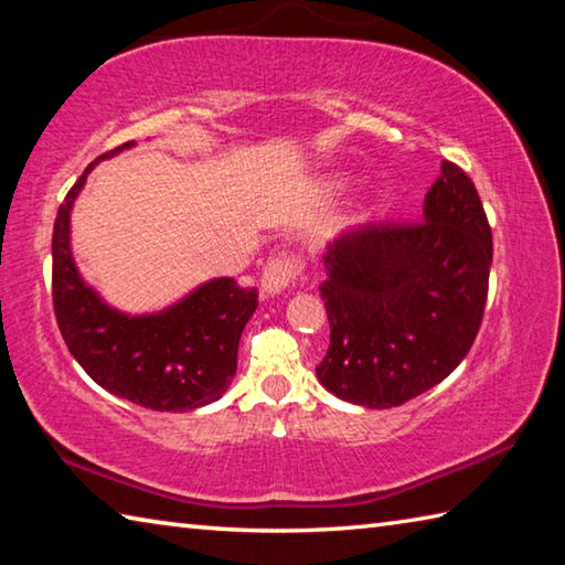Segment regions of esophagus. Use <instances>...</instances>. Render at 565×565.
I'll return each mask as SVG.
<instances>
[{
	"label": "esophagus",
	"instance_id": "1",
	"mask_svg": "<svg viewBox=\"0 0 565 565\" xmlns=\"http://www.w3.org/2000/svg\"><path fill=\"white\" fill-rule=\"evenodd\" d=\"M301 271L299 259L294 256H276L262 271V294L264 296H279L281 291L289 289L296 276Z\"/></svg>",
	"mask_w": 565,
	"mask_h": 565
}]
</instances>
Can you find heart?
Masks as SVG:
<instances>
[{
    "label": "heart",
    "instance_id": "b5f03b06",
    "mask_svg": "<svg viewBox=\"0 0 565 565\" xmlns=\"http://www.w3.org/2000/svg\"><path fill=\"white\" fill-rule=\"evenodd\" d=\"M339 186V181H333V184H331V189H337Z\"/></svg>",
    "mask_w": 565,
    "mask_h": 565
}]
</instances>
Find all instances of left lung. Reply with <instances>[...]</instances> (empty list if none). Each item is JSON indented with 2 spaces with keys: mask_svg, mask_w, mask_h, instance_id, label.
<instances>
[{
  "mask_svg": "<svg viewBox=\"0 0 565 565\" xmlns=\"http://www.w3.org/2000/svg\"><path fill=\"white\" fill-rule=\"evenodd\" d=\"M491 226L473 181L451 161L428 189L418 224H369L323 254L331 347L321 386L349 404L391 408L466 359L483 319Z\"/></svg>",
  "mask_w": 565,
  "mask_h": 565,
  "instance_id": "obj_1",
  "label": "left lung"
}]
</instances>
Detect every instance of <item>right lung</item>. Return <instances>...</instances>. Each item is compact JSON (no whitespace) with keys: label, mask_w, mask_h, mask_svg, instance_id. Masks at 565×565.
I'll return each mask as SVG.
<instances>
[{"label":"right lung","mask_w":565,"mask_h":565,"mask_svg":"<svg viewBox=\"0 0 565 565\" xmlns=\"http://www.w3.org/2000/svg\"><path fill=\"white\" fill-rule=\"evenodd\" d=\"M131 147L127 141L94 159L60 206L52 234L54 313L66 349L104 391L151 411L181 414L226 394L236 374L238 339L259 296L222 276L159 311L127 313L84 281L72 254V206L89 171Z\"/></svg>","instance_id":"add662e5"}]
</instances>
